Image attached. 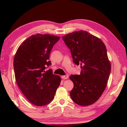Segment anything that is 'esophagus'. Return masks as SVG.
Wrapping results in <instances>:
<instances>
[{
	"mask_svg": "<svg viewBox=\"0 0 127 127\" xmlns=\"http://www.w3.org/2000/svg\"><path fill=\"white\" fill-rule=\"evenodd\" d=\"M61 78L63 79H66L68 78V76L67 75H65L64 76H61Z\"/></svg>",
	"mask_w": 127,
	"mask_h": 127,
	"instance_id": "esophagus-1",
	"label": "esophagus"
}]
</instances>
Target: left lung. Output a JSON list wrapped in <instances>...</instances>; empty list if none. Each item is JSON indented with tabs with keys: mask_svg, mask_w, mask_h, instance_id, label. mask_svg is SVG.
<instances>
[{
	"mask_svg": "<svg viewBox=\"0 0 127 127\" xmlns=\"http://www.w3.org/2000/svg\"><path fill=\"white\" fill-rule=\"evenodd\" d=\"M62 38L70 50L73 62L82 66L79 75L69 77L74 85L70 97L78 105L92 104L103 93L111 72L105 45L98 37L84 31L69 33Z\"/></svg>",
	"mask_w": 127,
	"mask_h": 127,
	"instance_id": "left-lung-1",
	"label": "left lung"
}]
</instances>
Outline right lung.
Here are the masks:
<instances>
[{
  "instance_id": "1",
  "label": "right lung",
  "mask_w": 127,
  "mask_h": 127,
  "mask_svg": "<svg viewBox=\"0 0 127 127\" xmlns=\"http://www.w3.org/2000/svg\"><path fill=\"white\" fill-rule=\"evenodd\" d=\"M60 37L37 34L25 40L18 48L14 59L15 76L26 98L33 104H48L55 97L61 82L60 76L46 69L51 50Z\"/></svg>"
}]
</instances>
